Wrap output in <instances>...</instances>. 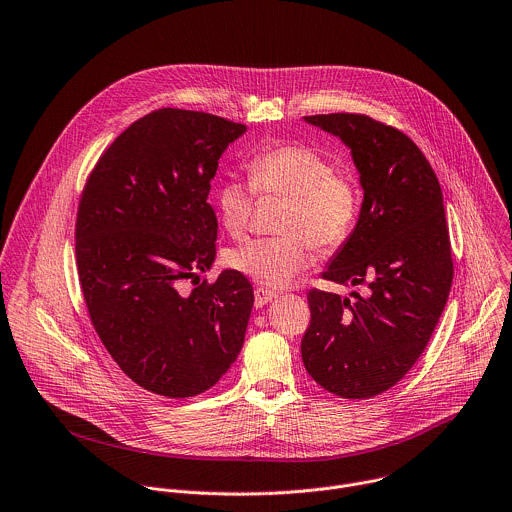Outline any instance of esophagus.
I'll use <instances>...</instances> for the list:
<instances>
[{
	"label": "esophagus",
	"instance_id": "obj_1",
	"mask_svg": "<svg viewBox=\"0 0 512 512\" xmlns=\"http://www.w3.org/2000/svg\"><path fill=\"white\" fill-rule=\"evenodd\" d=\"M277 297L275 291L267 289V287H255V307H263L269 301H273Z\"/></svg>",
	"mask_w": 512,
	"mask_h": 512
}]
</instances>
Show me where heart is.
Returning <instances> with one entry per match:
<instances>
[{
  "mask_svg": "<svg viewBox=\"0 0 512 512\" xmlns=\"http://www.w3.org/2000/svg\"><path fill=\"white\" fill-rule=\"evenodd\" d=\"M249 183L227 179L215 193L223 229L241 239L251 225L255 193L283 197L281 235L253 239L231 251L229 263L257 283L281 289L315 263V247L333 251L354 233L362 211V189L348 166H333L315 148L283 144L255 154Z\"/></svg>",
  "mask_w": 512,
  "mask_h": 512,
  "instance_id": "1",
  "label": "heart"
}]
</instances>
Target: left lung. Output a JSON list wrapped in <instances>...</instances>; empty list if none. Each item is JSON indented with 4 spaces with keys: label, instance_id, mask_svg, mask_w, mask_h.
Instances as JSON below:
<instances>
[{
    "label": "left lung",
    "instance_id": "1",
    "mask_svg": "<svg viewBox=\"0 0 512 512\" xmlns=\"http://www.w3.org/2000/svg\"><path fill=\"white\" fill-rule=\"evenodd\" d=\"M305 122L342 138L364 189L358 225L323 279L370 291L311 289L301 358L327 392L372 398L410 372L444 311L454 267L442 191L422 150L398 128L350 112Z\"/></svg>",
    "mask_w": 512,
    "mask_h": 512
}]
</instances>
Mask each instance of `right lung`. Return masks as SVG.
Wrapping results in <instances>:
<instances>
[{
	"mask_svg": "<svg viewBox=\"0 0 512 512\" xmlns=\"http://www.w3.org/2000/svg\"><path fill=\"white\" fill-rule=\"evenodd\" d=\"M247 130L227 118L160 108L98 158L76 217V265L90 321L140 388L191 398L237 360L253 307L249 279L211 269L217 217L207 203L219 158Z\"/></svg>",
	"mask_w": 512,
	"mask_h": 512,
	"instance_id": "add662e5",
	"label": "right lung"
}]
</instances>
